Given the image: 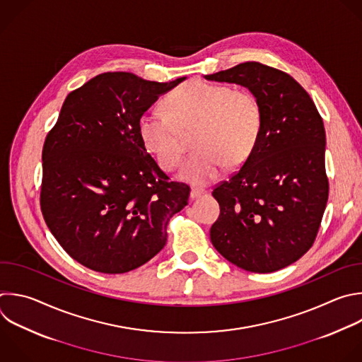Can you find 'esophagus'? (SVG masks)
<instances>
[{
    "instance_id": "1",
    "label": "esophagus",
    "mask_w": 362,
    "mask_h": 362,
    "mask_svg": "<svg viewBox=\"0 0 362 362\" xmlns=\"http://www.w3.org/2000/svg\"><path fill=\"white\" fill-rule=\"evenodd\" d=\"M203 194H206V190H204V189H197V187H194V189H192V192H190V199H197V197H200V196H203Z\"/></svg>"
}]
</instances>
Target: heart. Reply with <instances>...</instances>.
<instances>
[{
  "mask_svg": "<svg viewBox=\"0 0 362 362\" xmlns=\"http://www.w3.org/2000/svg\"><path fill=\"white\" fill-rule=\"evenodd\" d=\"M166 113L148 112L139 119L145 148L158 165L176 169L186 151V135L196 132L199 149L183 165L180 179L203 186L216 180L227 163L242 165L255 151L263 131L260 99L247 89L192 79L165 98Z\"/></svg>",
  "mask_w": 362,
  "mask_h": 362,
  "instance_id": "1",
  "label": "heart"
}]
</instances>
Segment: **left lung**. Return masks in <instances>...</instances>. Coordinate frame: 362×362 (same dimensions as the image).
<instances>
[{"label": "left lung", "mask_w": 362, "mask_h": 362, "mask_svg": "<svg viewBox=\"0 0 362 362\" xmlns=\"http://www.w3.org/2000/svg\"><path fill=\"white\" fill-rule=\"evenodd\" d=\"M204 78L246 86L264 113L252 155L213 190L220 216L210 240L240 269L277 272L311 249L327 206L322 117L293 76L260 62L238 64Z\"/></svg>", "instance_id": "8db88e82"}]
</instances>
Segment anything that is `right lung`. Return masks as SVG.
<instances>
[{"label":"right lung","instance_id":"obj_1","mask_svg":"<svg viewBox=\"0 0 362 362\" xmlns=\"http://www.w3.org/2000/svg\"><path fill=\"white\" fill-rule=\"evenodd\" d=\"M105 72L72 90L42 149L41 210L62 249L82 266L122 274L166 245L168 223L190 187L148 153L139 119L183 82Z\"/></svg>","mask_w":362,"mask_h":362}]
</instances>
